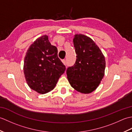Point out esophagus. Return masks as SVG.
<instances>
[{"label": "esophagus", "instance_id": "34e87169", "mask_svg": "<svg viewBox=\"0 0 132 132\" xmlns=\"http://www.w3.org/2000/svg\"><path fill=\"white\" fill-rule=\"evenodd\" d=\"M62 63H63V64H64V65L66 66V61L65 60H62Z\"/></svg>", "mask_w": 132, "mask_h": 132}]
</instances>
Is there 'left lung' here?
Returning <instances> with one entry per match:
<instances>
[{
    "label": "left lung",
    "instance_id": "left-lung-1",
    "mask_svg": "<svg viewBox=\"0 0 132 132\" xmlns=\"http://www.w3.org/2000/svg\"><path fill=\"white\" fill-rule=\"evenodd\" d=\"M74 46L77 59L66 74L71 86L82 94H90L97 88L104 76L105 57L99 47L88 36L75 35Z\"/></svg>",
    "mask_w": 132,
    "mask_h": 132
}]
</instances>
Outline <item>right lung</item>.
Here are the masks:
<instances>
[{
    "label": "right lung",
    "instance_id": "obj_1",
    "mask_svg": "<svg viewBox=\"0 0 132 132\" xmlns=\"http://www.w3.org/2000/svg\"><path fill=\"white\" fill-rule=\"evenodd\" d=\"M47 35L36 39L28 49L24 61V73L29 87L40 94L53 90L66 67L58 57Z\"/></svg>",
    "mask_w": 132,
    "mask_h": 132
}]
</instances>
